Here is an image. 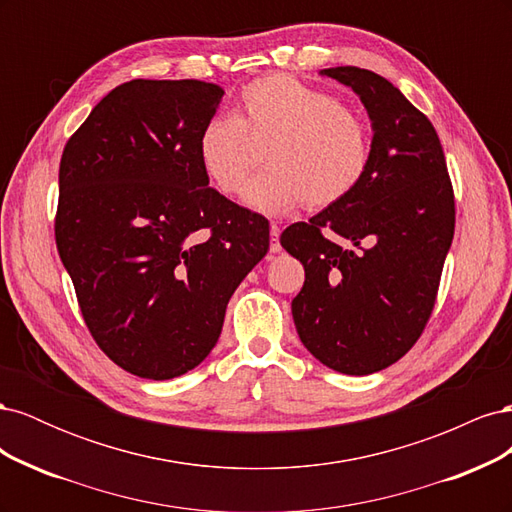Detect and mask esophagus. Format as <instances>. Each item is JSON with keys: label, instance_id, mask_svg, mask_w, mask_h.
Listing matches in <instances>:
<instances>
[{"label": "esophagus", "instance_id": "1", "mask_svg": "<svg viewBox=\"0 0 512 512\" xmlns=\"http://www.w3.org/2000/svg\"><path fill=\"white\" fill-rule=\"evenodd\" d=\"M280 235H282V228L277 226V224H271V254H280L282 252Z\"/></svg>", "mask_w": 512, "mask_h": 512}]
</instances>
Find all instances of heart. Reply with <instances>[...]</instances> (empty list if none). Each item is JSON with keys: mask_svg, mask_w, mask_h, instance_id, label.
Segmentation results:
<instances>
[{"mask_svg": "<svg viewBox=\"0 0 512 512\" xmlns=\"http://www.w3.org/2000/svg\"><path fill=\"white\" fill-rule=\"evenodd\" d=\"M241 113L213 115L200 128L196 156L215 190L241 192L254 164L252 143H269V166L247 183L243 203L265 215L299 205L342 203L367 175L369 130L361 115L288 74H269L241 91Z\"/></svg>", "mask_w": 512, "mask_h": 512, "instance_id": "heart-1", "label": "heart"}]
</instances>
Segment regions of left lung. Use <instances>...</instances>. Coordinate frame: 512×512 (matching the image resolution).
Masks as SVG:
<instances>
[{
    "label": "left lung",
    "mask_w": 512,
    "mask_h": 512,
    "mask_svg": "<svg viewBox=\"0 0 512 512\" xmlns=\"http://www.w3.org/2000/svg\"><path fill=\"white\" fill-rule=\"evenodd\" d=\"M350 87L371 121L367 175L342 203L288 226L280 243L305 269L292 299L303 346L339 374L399 361L423 333L455 232V198L431 121L384 76L320 70Z\"/></svg>",
    "instance_id": "left-lung-1"
}]
</instances>
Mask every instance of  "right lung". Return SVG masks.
<instances>
[{
    "label": "right lung",
    "instance_id": "obj_1",
    "mask_svg": "<svg viewBox=\"0 0 512 512\" xmlns=\"http://www.w3.org/2000/svg\"><path fill=\"white\" fill-rule=\"evenodd\" d=\"M222 96L192 79L123 83L61 156L59 258L96 344L134 376L203 363L232 292L269 252V222L209 188L198 164Z\"/></svg>",
    "mask_w": 512,
    "mask_h": 512
}]
</instances>
